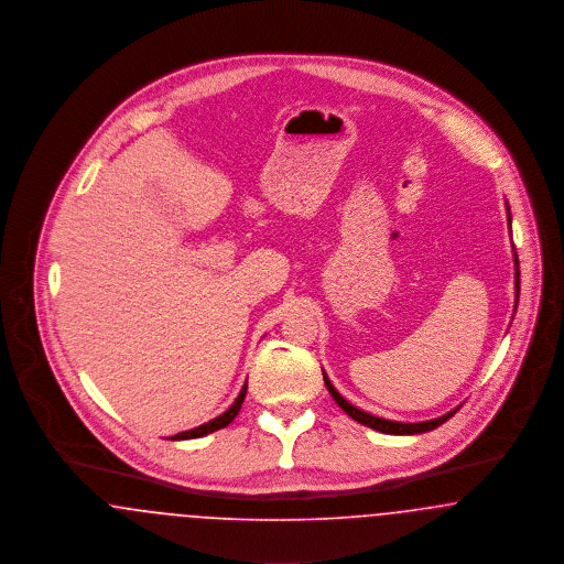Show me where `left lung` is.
Listing matches in <instances>:
<instances>
[{"label":"left lung","mask_w":564,"mask_h":564,"mask_svg":"<svg viewBox=\"0 0 564 564\" xmlns=\"http://www.w3.org/2000/svg\"><path fill=\"white\" fill-rule=\"evenodd\" d=\"M511 220V218H509ZM516 293H520V269H518V257H516ZM323 378H325L326 388H328V392H330V397L335 399V403L346 412V414L350 415V417H355L356 422H360V424H365V426H369V429H376V431H380V433H386V435H417V433H426V431H433V429H437L440 424H444L445 420H449L452 415L456 414V410H452V412H447V414L442 415V417H435V420H426V422H414V424H410V422H392V420H384V417H378V415L367 414V412H360V410H356L355 405H350L335 388L333 384L328 382V378H326L325 373H323Z\"/></svg>","instance_id":"1"}]
</instances>
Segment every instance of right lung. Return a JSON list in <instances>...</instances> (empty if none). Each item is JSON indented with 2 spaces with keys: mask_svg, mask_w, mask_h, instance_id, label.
Returning a JSON list of instances; mask_svg holds the SVG:
<instances>
[{
  "mask_svg": "<svg viewBox=\"0 0 564 564\" xmlns=\"http://www.w3.org/2000/svg\"><path fill=\"white\" fill-rule=\"evenodd\" d=\"M246 390H248V382L243 384L241 388V392H239L238 399H236V403L225 412L223 415H218V417H214V420H209L206 424H202V426H197V429H193V431H184V433H178V435H174L172 440H195V437H204V435H208V433H214V431H218V429H225L227 424H231L234 422V417L239 414V410H241V403H243V397H246Z\"/></svg>",
  "mask_w": 564,
  "mask_h": 564,
  "instance_id": "1",
  "label": "right lung"
}]
</instances>
